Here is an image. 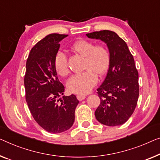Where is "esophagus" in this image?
Returning a JSON list of instances; mask_svg holds the SVG:
<instances>
[{
    "mask_svg": "<svg viewBox=\"0 0 160 160\" xmlns=\"http://www.w3.org/2000/svg\"><path fill=\"white\" fill-rule=\"evenodd\" d=\"M77 98L78 101H82V100H84L85 98V95H77Z\"/></svg>",
    "mask_w": 160,
    "mask_h": 160,
    "instance_id": "34e87169",
    "label": "esophagus"
}]
</instances>
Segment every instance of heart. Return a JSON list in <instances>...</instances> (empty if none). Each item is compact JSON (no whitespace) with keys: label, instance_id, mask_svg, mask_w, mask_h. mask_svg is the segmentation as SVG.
<instances>
[{"label":"heart","instance_id":"obj_1","mask_svg":"<svg viewBox=\"0 0 160 160\" xmlns=\"http://www.w3.org/2000/svg\"><path fill=\"white\" fill-rule=\"evenodd\" d=\"M72 49L85 57V72L75 74L67 82L69 92L84 95L90 92L97 82V75L106 73L110 65L111 56L108 49L103 45H96L88 40H80L74 44ZM57 72L66 76L69 72L68 57L62 51L57 52L54 59Z\"/></svg>","mask_w":160,"mask_h":160}]
</instances>
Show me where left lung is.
Returning <instances> with one entry per match:
<instances>
[{
	"label": "left lung",
	"instance_id": "1",
	"mask_svg": "<svg viewBox=\"0 0 160 160\" xmlns=\"http://www.w3.org/2000/svg\"><path fill=\"white\" fill-rule=\"evenodd\" d=\"M86 36L106 43L111 56L106 77L97 89L101 103L95 118L106 126L122 125L132 115L139 98V74L134 59L126 43L114 32L103 30Z\"/></svg>",
	"mask_w": 160,
	"mask_h": 160
}]
</instances>
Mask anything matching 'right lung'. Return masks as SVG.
<instances>
[{"label": "right lung", "instance_id": "right-lung-1", "mask_svg": "<svg viewBox=\"0 0 160 160\" xmlns=\"http://www.w3.org/2000/svg\"><path fill=\"white\" fill-rule=\"evenodd\" d=\"M68 36L51 34L40 40L31 50L26 65L24 86L28 108L38 124L49 133H61L72 127L79 103L75 95L60 98L65 87L54 65L59 43Z\"/></svg>", "mask_w": 160, "mask_h": 160}]
</instances>
